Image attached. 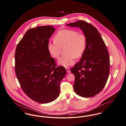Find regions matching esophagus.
I'll return each instance as SVG.
<instances>
[{
    "mask_svg": "<svg viewBox=\"0 0 126 126\" xmlns=\"http://www.w3.org/2000/svg\"><path fill=\"white\" fill-rule=\"evenodd\" d=\"M65 69H66V71H67V73H70L71 71H70V68H69V67H66V68H65Z\"/></svg>",
    "mask_w": 126,
    "mask_h": 126,
    "instance_id": "34e87169",
    "label": "esophagus"
}]
</instances>
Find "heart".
<instances>
[{
	"label": "heart",
	"instance_id": "1",
	"mask_svg": "<svg viewBox=\"0 0 126 126\" xmlns=\"http://www.w3.org/2000/svg\"><path fill=\"white\" fill-rule=\"evenodd\" d=\"M87 39L84 34L79 33L73 30L64 29L60 31L54 36V41L48 42V50L50 55L58 58L61 49L66 46L65 53L58 61V64L67 67L73 65L75 58L81 57L85 50Z\"/></svg>",
	"mask_w": 126,
	"mask_h": 126
}]
</instances>
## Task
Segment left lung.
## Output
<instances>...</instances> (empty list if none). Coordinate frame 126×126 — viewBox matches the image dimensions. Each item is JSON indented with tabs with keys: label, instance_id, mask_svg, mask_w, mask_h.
Instances as JSON below:
<instances>
[{
	"label": "left lung",
	"instance_id": "obj_1",
	"mask_svg": "<svg viewBox=\"0 0 126 126\" xmlns=\"http://www.w3.org/2000/svg\"><path fill=\"white\" fill-rule=\"evenodd\" d=\"M66 26L79 28L87 39V45L79 62L71 72L75 76L74 88L83 97L100 92L108 79L110 70L109 51L100 34L92 25L83 20Z\"/></svg>",
	"mask_w": 126,
	"mask_h": 126
}]
</instances>
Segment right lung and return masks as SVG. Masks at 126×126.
<instances>
[{
	"mask_svg": "<svg viewBox=\"0 0 126 126\" xmlns=\"http://www.w3.org/2000/svg\"><path fill=\"white\" fill-rule=\"evenodd\" d=\"M55 31L51 26L28 30L15 51V72L22 89L31 99L42 104L59 96L60 83L66 73L64 67L57 66L48 50Z\"/></svg>",
	"mask_w": 126,
	"mask_h": 126,
	"instance_id": "right-lung-1",
	"label": "right lung"
}]
</instances>
